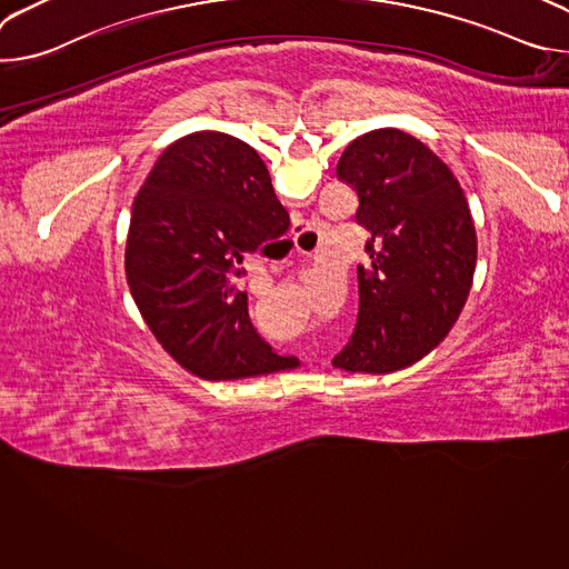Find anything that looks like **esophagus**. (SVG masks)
Returning <instances> with one entry per match:
<instances>
[{"instance_id":"esophagus-1","label":"esophagus","mask_w":569,"mask_h":569,"mask_svg":"<svg viewBox=\"0 0 569 569\" xmlns=\"http://www.w3.org/2000/svg\"><path fill=\"white\" fill-rule=\"evenodd\" d=\"M303 231H306V227H299V231H297V233H295V236H292V238H295V240H297V236H299V233H303Z\"/></svg>"}]
</instances>
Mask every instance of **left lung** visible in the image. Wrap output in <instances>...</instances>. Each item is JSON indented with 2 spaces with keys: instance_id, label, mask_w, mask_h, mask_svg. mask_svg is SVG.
<instances>
[{
  "instance_id": "left-lung-1",
  "label": "left lung",
  "mask_w": 569,
  "mask_h": 569,
  "mask_svg": "<svg viewBox=\"0 0 569 569\" xmlns=\"http://www.w3.org/2000/svg\"><path fill=\"white\" fill-rule=\"evenodd\" d=\"M338 178L358 193L369 261L358 266V321L333 367L391 373L430 353L457 321L477 263L472 216L452 171L396 128L351 141Z\"/></svg>"
}]
</instances>
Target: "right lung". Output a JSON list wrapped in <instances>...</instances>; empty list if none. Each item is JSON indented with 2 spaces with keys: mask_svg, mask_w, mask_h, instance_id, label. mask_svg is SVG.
<instances>
[{
  "mask_svg": "<svg viewBox=\"0 0 569 569\" xmlns=\"http://www.w3.org/2000/svg\"><path fill=\"white\" fill-rule=\"evenodd\" d=\"M290 216L254 148L224 132L171 143L139 189L126 242L130 292L184 369L207 380L274 373L290 358L257 333L238 268Z\"/></svg>",
  "mask_w": 569,
  "mask_h": 569,
  "instance_id": "right-lung-1",
  "label": "right lung"
}]
</instances>
